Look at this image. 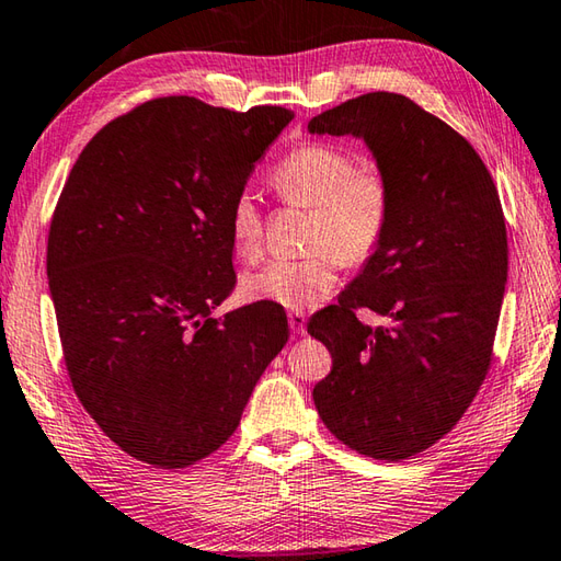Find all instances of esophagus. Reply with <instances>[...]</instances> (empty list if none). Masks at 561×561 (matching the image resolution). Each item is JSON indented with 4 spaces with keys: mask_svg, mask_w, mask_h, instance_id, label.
<instances>
[{
    "mask_svg": "<svg viewBox=\"0 0 561 561\" xmlns=\"http://www.w3.org/2000/svg\"><path fill=\"white\" fill-rule=\"evenodd\" d=\"M308 317H305V312H300V310H293V312H288V324H290V330L295 332V334H305V330H308Z\"/></svg>",
    "mask_w": 561,
    "mask_h": 561,
    "instance_id": "1",
    "label": "esophagus"
}]
</instances>
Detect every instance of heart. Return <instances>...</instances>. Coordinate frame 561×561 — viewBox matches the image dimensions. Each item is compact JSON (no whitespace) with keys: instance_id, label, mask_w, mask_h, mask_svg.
<instances>
[{"instance_id":"heart-1","label":"heart","mask_w":561,"mask_h":561,"mask_svg":"<svg viewBox=\"0 0 561 561\" xmlns=\"http://www.w3.org/2000/svg\"><path fill=\"white\" fill-rule=\"evenodd\" d=\"M271 185L285 205L312 209L305 259H278L247 273L249 300L302 310L334 288L340 261L366 266L380 251L393 217V185L378 161H356L334 144L295 146L273 168ZM229 237L237 256L256 259L263 244V215L256 197L241 193L229 207Z\"/></svg>"}]
</instances>
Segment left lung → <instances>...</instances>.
<instances>
[{
    "label": "left lung",
    "instance_id": "left-lung-1",
    "mask_svg": "<svg viewBox=\"0 0 561 561\" xmlns=\"http://www.w3.org/2000/svg\"><path fill=\"white\" fill-rule=\"evenodd\" d=\"M308 129L362 136L393 185L383 247L308 324L332 354L314 405L348 449L403 461L451 432L491 368L508 278L499 190L477 149L405 94L346 100ZM358 309L389 322L368 328Z\"/></svg>",
    "mask_w": 561,
    "mask_h": 561
}]
</instances>
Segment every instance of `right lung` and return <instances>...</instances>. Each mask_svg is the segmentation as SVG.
Instances as JSON below:
<instances>
[{"mask_svg":"<svg viewBox=\"0 0 561 561\" xmlns=\"http://www.w3.org/2000/svg\"><path fill=\"white\" fill-rule=\"evenodd\" d=\"M290 119L156 98L104 124L62 185L46 251L62 362L88 415L144 463L217 451L288 342L280 305L209 312L237 285L229 207Z\"/></svg>","mask_w":561,"mask_h":561,"instance_id":"add662e5","label":"right lung"}]
</instances>
